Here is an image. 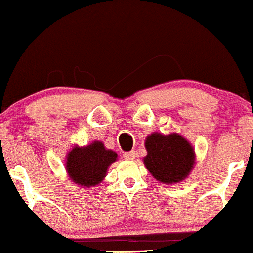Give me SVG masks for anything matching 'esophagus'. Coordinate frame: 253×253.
Wrapping results in <instances>:
<instances>
[{
    "mask_svg": "<svg viewBox=\"0 0 253 253\" xmlns=\"http://www.w3.org/2000/svg\"><path fill=\"white\" fill-rule=\"evenodd\" d=\"M135 157H136L135 151H129V152H126L125 154H124V158H125L126 160H134Z\"/></svg>",
    "mask_w": 253,
    "mask_h": 253,
    "instance_id": "1",
    "label": "esophagus"
}]
</instances>
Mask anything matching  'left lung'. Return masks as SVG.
<instances>
[{"label": "left lung", "instance_id": "1", "mask_svg": "<svg viewBox=\"0 0 253 253\" xmlns=\"http://www.w3.org/2000/svg\"><path fill=\"white\" fill-rule=\"evenodd\" d=\"M148 154L143 158L150 174L163 184L185 180L195 165L193 146L182 135L153 133L145 138Z\"/></svg>", "mask_w": 253, "mask_h": 253}]
</instances>
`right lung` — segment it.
<instances>
[{
    "mask_svg": "<svg viewBox=\"0 0 253 253\" xmlns=\"http://www.w3.org/2000/svg\"><path fill=\"white\" fill-rule=\"evenodd\" d=\"M117 159V152L105 148L101 141H94L85 146L74 145L67 153L66 171L76 185L90 188L102 182L108 168Z\"/></svg>",
    "mask_w": 253,
    "mask_h": 253,
    "instance_id": "right-lung-1",
    "label": "right lung"
}]
</instances>
